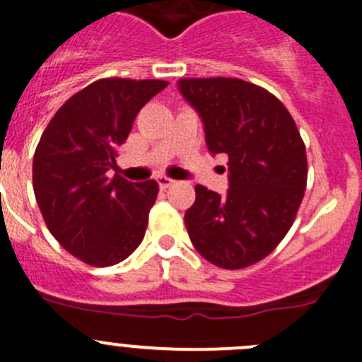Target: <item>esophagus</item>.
<instances>
[{
    "mask_svg": "<svg viewBox=\"0 0 362 362\" xmlns=\"http://www.w3.org/2000/svg\"><path fill=\"white\" fill-rule=\"evenodd\" d=\"M174 183V179L167 177V175H160V177H158V185H160L161 190H167V188H170Z\"/></svg>",
    "mask_w": 362,
    "mask_h": 362,
    "instance_id": "1",
    "label": "esophagus"
}]
</instances>
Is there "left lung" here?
<instances>
[{
  "label": "left lung",
  "mask_w": 362,
  "mask_h": 362,
  "mask_svg": "<svg viewBox=\"0 0 362 362\" xmlns=\"http://www.w3.org/2000/svg\"><path fill=\"white\" fill-rule=\"evenodd\" d=\"M177 87L201 115L209 153L229 158L223 197L195 187L188 235L209 263L250 267L282 242L304 199L308 158L297 124L274 94L238 78H183Z\"/></svg>",
  "instance_id": "1"
}]
</instances>
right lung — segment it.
<instances>
[{
    "label": "right lung",
    "instance_id": "add662e5",
    "mask_svg": "<svg viewBox=\"0 0 362 362\" xmlns=\"http://www.w3.org/2000/svg\"><path fill=\"white\" fill-rule=\"evenodd\" d=\"M167 85L103 78L67 99L40 136L33 156L37 204L51 235L83 263L112 267L142 243L158 183L108 177V170L136 113Z\"/></svg>",
    "mask_w": 362,
    "mask_h": 362
}]
</instances>
